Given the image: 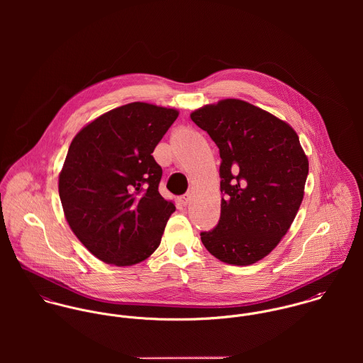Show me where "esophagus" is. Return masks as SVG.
<instances>
[{
    "instance_id": "34e87169",
    "label": "esophagus",
    "mask_w": 363,
    "mask_h": 363,
    "mask_svg": "<svg viewBox=\"0 0 363 363\" xmlns=\"http://www.w3.org/2000/svg\"><path fill=\"white\" fill-rule=\"evenodd\" d=\"M190 200H191V196H190L189 193H186V194L180 196V203H182L183 206H187V204L190 203Z\"/></svg>"
}]
</instances>
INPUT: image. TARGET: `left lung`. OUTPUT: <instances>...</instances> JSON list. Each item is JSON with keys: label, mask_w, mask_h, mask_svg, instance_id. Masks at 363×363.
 I'll use <instances>...</instances> for the list:
<instances>
[{"label": "left lung", "mask_w": 363, "mask_h": 363, "mask_svg": "<svg viewBox=\"0 0 363 363\" xmlns=\"http://www.w3.org/2000/svg\"><path fill=\"white\" fill-rule=\"evenodd\" d=\"M219 148L220 218L201 232L216 259L250 265L288 232L303 200L309 162L285 121L253 104L225 99L191 113Z\"/></svg>", "instance_id": "obj_1"}]
</instances>
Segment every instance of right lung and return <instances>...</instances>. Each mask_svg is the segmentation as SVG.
<instances>
[{
	"label": "right lung",
	"mask_w": 363,
	"mask_h": 363,
	"mask_svg": "<svg viewBox=\"0 0 363 363\" xmlns=\"http://www.w3.org/2000/svg\"><path fill=\"white\" fill-rule=\"evenodd\" d=\"M177 116L155 104H124L84 127L68 148L58 179L67 222L107 264H137L160 245L176 207L159 194L162 167L151 154Z\"/></svg>",
	"instance_id": "obj_1"
}]
</instances>
